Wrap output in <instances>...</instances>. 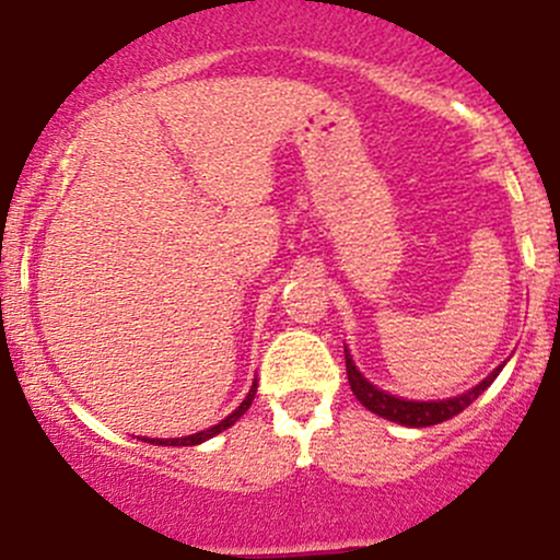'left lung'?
<instances>
[{"label": "left lung", "mask_w": 560, "mask_h": 560, "mask_svg": "<svg viewBox=\"0 0 560 560\" xmlns=\"http://www.w3.org/2000/svg\"><path fill=\"white\" fill-rule=\"evenodd\" d=\"M345 363H347V378H350V389L352 395L361 400V405L371 410V413L382 416V419L387 421H395V423H402V427H434V423H442L447 419H453V416H458L460 410H466L468 405H471L477 397L485 392L490 384L498 378L500 371H503V365L500 369H494L490 376L485 378V382H479L477 387L464 392V395L458 397H450V400H432V402H419V400H400V397L389 395V392H382L374 384L369 382V378H363L361 371L355 369V363H352L350 352L345 350Z\"/></svg>", "instance_id": "left-lung-1"}]
</instances>
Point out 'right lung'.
Listing matches in <instances>:
<instances>
[{"mask_svg":"<svg viewBox=\"0 0 560 560\" xmlns=\"http://www.w3.org/2000/svg\"><path fill=\"white\" fill-rule=\"evenodd\" d=\"M255 392H258V384H253V389H249V395L244 397L242 405L234 410V413L226 416V419H223L221 423H215V427L205 429V432H197V434H189V436H173V440H147V436H144V442H152V445H165V447H189V445H199V442H205V440H210V436L221 434L223 429L234 427V423L240 421L242 416H244V410H247L249 405H253Z\"/></svg>","mask_w":560,"mask_h":560,"instance_id":"obj_1","label":"right lung"}]
</instances>
